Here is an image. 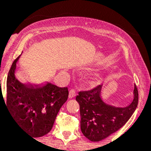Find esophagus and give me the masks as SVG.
<instances>
[{
    "mask_svg": "<svg viewBox=\"0 0 151 151\" xmlns=\"http://www.w3.org/2000/svg\"><path fill=\"white\" fill-rule=\"evenodd\" d=\"M76 95V91L74 89H72L70 90V91H69V98L70 99H72L73 98L74 96H75Z\"/></svg>",
    "mask_w": 151,
    "mask_h": 151,
    "instance_id": "esophagus-1",
    "label": "esophagus"
}]
</instances>
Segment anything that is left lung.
I'll return each instance as SVG.
<instances>
[{
	"label": "left lung",
	"instance_id": "obj_1",
	"mask_svg": "<svg viewBox=\"0 0 151 151\" xmlns=\"http://www.w3.org/2000/svg\"><path fill=\"white\" fill-rule=\"evenodd\" d=\"M102 85L79 91L76 100L80 107L81 130L93 142L100 141L115 133L129 121L138 105V93L134 84L133 101L126 107H116L101 99Z\"/></svg>",
	"mask_w": 151,
	"mask_h": 151
}]
</instances>
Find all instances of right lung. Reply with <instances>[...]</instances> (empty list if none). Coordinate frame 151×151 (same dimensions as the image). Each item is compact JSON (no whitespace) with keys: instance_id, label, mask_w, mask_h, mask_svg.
<instances>
[{"instance_id":"right-lung-1","label":"right lung","mask_w":151,"mask_h":151,"mask_svg":"<svg viewBox=\"0 0 151 151\" xmlns=\"http://www.w3.org/2000/svg\"><path fill=\"white\" fill-rule=\"evenodd\" d=\"M13 62L7 79L8 111L19 126L33 138L46 135L52 129L62 106L67 100V87L51 83L34 84L22 83L15 77L16 63Z\"/></svg>"}]
</instances>
